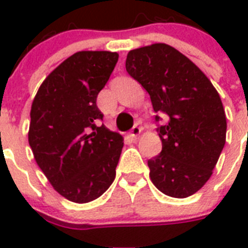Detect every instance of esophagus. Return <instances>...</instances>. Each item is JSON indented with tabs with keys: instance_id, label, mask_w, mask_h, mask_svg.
<instances>
[{
	"instance_id": "1",
	"label": "esophagus",
	"mask_w": 248,
	"mask_h": 248,
	"mask_svg": "<svg viewBox=\"0 0 248 248\" xmlns=\"http://www.w3.org/2000/svg\"><path fill=\"white\" fill-rule=\"evenodd\" d=\"M140 132H141V127H139V126H134L131 128V136H134V138L139 136Z\"/></svg>"
}]
</instances>
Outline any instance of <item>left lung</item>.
Listing matches in <instances>:
<instances>
[{
    "label": "left lung",
    "mask_w": 248,
    "mask_h": 248,
    "mask_svg": "<svg viewBox=\"0 0 248 248\" xmlns=\"http://www.w3.org/2000/svg\"><path fill=\"white\" fill-rule=\"evenodd\" d=\"M126 71L147 90L155 112L169 118L157 127L162 152L148 161L151 180L166 196H192L211 177L225 145L219 93L192 60L166 44L131 50Z\"/></svg>",
    "instance_id": "left-lung-1"
}]
</instances>
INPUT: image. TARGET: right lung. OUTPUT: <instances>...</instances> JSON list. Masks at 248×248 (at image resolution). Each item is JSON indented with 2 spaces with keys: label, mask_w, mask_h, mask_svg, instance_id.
Wrapping results in <instances>:
<instances>
[{
  "label": "right lung",
  "mask_w": 248,
  "mask_h": 248,
  "mask_svg": "<svg viewBox=\"0 0 248 248\" xmlns=\"http://www.w3.org/2000/svg\"><path fill=\"white\" fill-rule=\"evenodd\" d=\"M117 62V52H76L46 77L32 103L34 159L56 192L76 203L99 198L116 177L124 138L100 124L96 97Z\"/></svg>",
  "instance_id": "obj_1"
}]
</instances>
